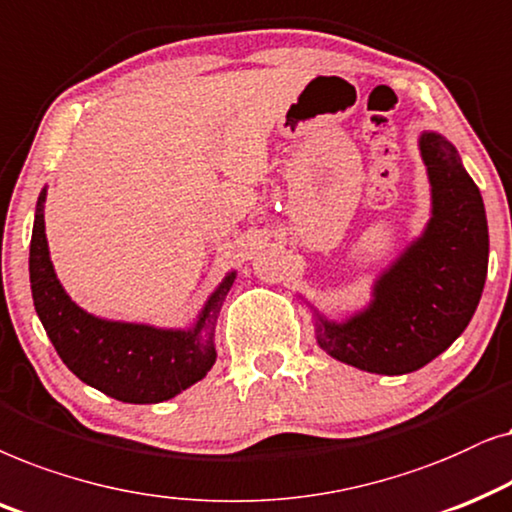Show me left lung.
I'll return each mask as SVG.
<instances>
[{"label":"left lung","instance_id":"8db88e82","mask_svg":"<svg viewBox=\"0 0 512 512\" xmlns=\"http://www.w3.org/2000/svg\"><path fill=\"white\" fill-rule=\"evenodd\" d=\"M419 149L433 201L424 234L374 281L363 311L344 323L316 313L320 349L374 374H407L438 358L466 330L485 288L489 231L480 189L442 135L424 133Z\"/></svg>","mask_w":512,"mask_h":512}]
</instances>
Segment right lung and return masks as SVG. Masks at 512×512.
I'll return each instance as SVG.
<instances>
[{
  "label": "right lung",
  "mask_w": 512,
  "mask_h": 512,
  "mask_svg": "<svg viewBox=\"0 0 512 512\" xmlns=\"http://www.w3.org/2000/svg\"><path fill=\"white\" fill-rule=\"evenodd\" d=\"M42 189L30 241V283L37 316L63 363L84 381L121 403L147 405L175 398L215 365V320L236 271L217 285L187 330L121 323L86 313L70 299L53 271L44 231Z\"/></svg>",
  "instance_id": "add662e5"
}]
</instances>
